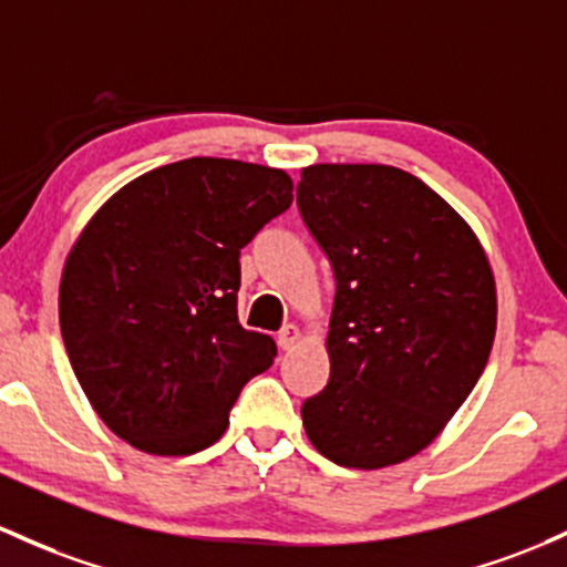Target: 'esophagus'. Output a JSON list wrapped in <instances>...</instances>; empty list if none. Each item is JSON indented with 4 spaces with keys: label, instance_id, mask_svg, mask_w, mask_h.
I'll return each instance as SVG.
<instances>
[{
    "label": "esophagus",
    "instance_id": "1",
    "mask_svg": "<svg viewBox=\"0 0 567 567\" xmlns=\"http://www.w3.org/2000/svg\"><path fill=\"white\" fill-rule=\"evenodd\" d=\"M298 341H301V328L298 326H285L282 331H279V347H282V350H293Z\"/></svg>",
    "mask_w": 567,
    "mask_h": 567
}]
</instances>
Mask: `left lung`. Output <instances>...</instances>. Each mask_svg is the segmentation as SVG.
Instances as JSON below:
<instances>
[{
    "label": "left lung",
    "instance_id": "1",
    "mask_svg": "<svg viewBox=\"0 0 567 567\" xmlns=\"http://www.w3.org/2000/svg\"><path fill=\"white\" fill-rule=\"evenodd\" d=\"M298 209L336 277L331 379L303 401V431L344 468L403 463L444 431L487 365L493 266L457 209L395 166H307Z\"/></svg>",
    "mask_w": 567,
    "mask_h": 567
}]
</instances>
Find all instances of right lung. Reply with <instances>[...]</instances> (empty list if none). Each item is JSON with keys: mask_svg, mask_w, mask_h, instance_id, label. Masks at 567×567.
Returning a JSON list of instances; mask_svg holds the SVG:
<instances>
[{"mask_svg": "<svg viewBox=\"0 0 567 567\" xmlns=\"http://www.w3.org/2000/svg\"><path fill=\"white\" fill-rule=\"evenodd\" d=\"M293 202V179L234 158H185L112 193L66 255L59 322L80 388L147 455L207 450L241 388L274 363L236 317L239 250Z\"/></svg>", "mask_w": 567, "mask_h": 567, "instance_id": "add662e5", "label": "right lung"}]
</instances>
